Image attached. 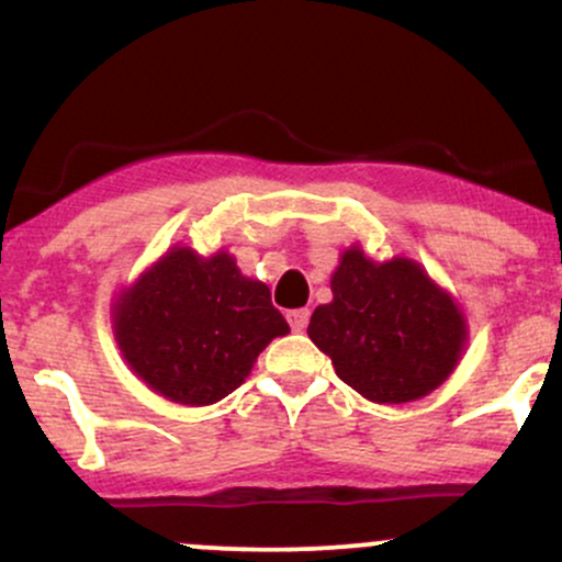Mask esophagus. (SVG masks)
Returning a JSON list of instances; mask_svg holds the SVG:
<instances>
[{
    "label": "esophagus",
    "instance_id": "obj_1",
    "mask_svg": "<svg viewBox=\"0 0 562 562\" xmlns=\"http://www.w3.org/2000/svg\"><path fill=\"white\" fill-rule=\"evenodd\" d=\"M288 322L295 333H303L308 325V308H293V312H288Z\"/></svg>",
    "mask_w": 562,
    "mask_h": 562
}]
</instances>
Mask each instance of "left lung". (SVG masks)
Returning <instances> with one entry per match:
<instances>
[{"label":"left lung","mask_w":562,"mask_h":562,"mask_svg":"<svg viewBox=\"0 0 562 562\" xmlns=\"http://www.w3.org/2000/svg\"><path fill=\"white\" fill-rule=\"evenodd\" d=\"M333 301L314 308L308 338L335 372L378 404L428 396L460 359L465 322L449 293L409 259L375 263L346 250Z\"/></svg>","instance_id":"8db88e82"}]
</instances>
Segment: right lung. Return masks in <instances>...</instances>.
Returning a JSON list of instances; mask_svg holds the SVG:
<instances>
[{
    "label": "right lung",
    "instance_id": "obj_1",
    "mask_svg": "<svg viewBox=\"0 0 562 562\" xmlns=\"http://www.w3.org/2000/svg\"><path fill=\"white\" fill-rule=\"evenodd\" d=\"M290 333L263 282L232 256L173 248L115 306V338L132 370L179 404H214L240 389L256 357Z\"/></svg>",
    "mask_w": 562,
    "mask_h": 562
}]
</instances>
